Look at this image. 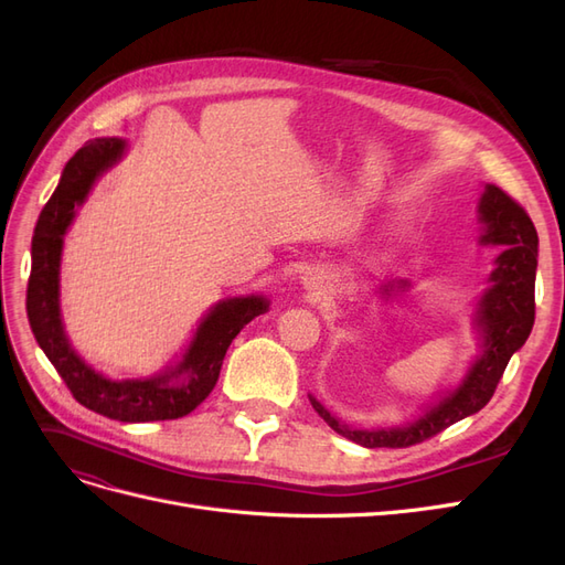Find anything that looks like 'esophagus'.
<instances>
[{
    "mask_svg": "<svg viewBox=\"0 0 565 565\" xmlns=\"http://www.w3.org/2000/svg\"><path fill=\"white\" fill-rule=\"evenodd\" d=\"M306 287H316V278H303Z\"/></svg>",
    "mask_w": 565,
    "mask_h": 565,
    "instance_id": "obj_1",
    "label": "esophagus"
}]
</instances>
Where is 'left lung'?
<instances>
[{"mask_svg": "<svg viewBox=\"0 0 565 565\" xmlns=\"http://www.w3.org/2000/svg\"><path fill=\"white\" fill-rule=\"evenodd\" d=\"M478 216L483 224V245H500L502 254L494 259L490 287L478 301L476 324L481 332L483 353L476 358L461 384L424 409V415L405 426L388 429H351L324 409L313 396L311 405L337 434L363 448H409L436 434L446 431L455 422L486 407L514 355L533 330L535 322V270H537V231L521 204L502 188L488 183L478 202ZM407 287V282H401ZM388 292V287H386Z\"/></svg>", "mask_w": 565, "mask_h": 565, "instance_id": "1", "label": "left lung"}]
</instances>
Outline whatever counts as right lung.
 <instances>
[{"label": "right lung", "mask_w": 565, "mask_h": 565, "mask_svg": "<svg viewBox=\"0 0 565 565\" xmlns=\"http://www.w3.org/2000/svg\"><path fill=\"white\" fill-rule=\"evenodd\" d=\"M125 148L122 139H94L67 160L32 235L25 309L40 349L79 405L117 422L179 419L210 396L231 341L249 320L268 311V301L254 295L218 301L202 318L181 363L156 377L113 382L82 361L61 322L58 270L63 235L73 224L75 207L87 200L96 179L125 156Z\"/></svg>", "instance_id": "1"}]
</instances>
